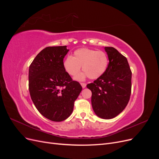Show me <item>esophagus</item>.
Masks as SVG:
<instances>
[{"mask_svg": "<svg viewBox=\"0 0 159 159\" xmlns=\"http://www.w3.org/2000/svg\"><path fill=\"white\" fill-rule=\"evenodd\" d=\"M81 86H82L83 88H85L86 87V84L85 83H81Z\"/></svg>", "mask_w": 159, "mask_h": 159, "instance_id": "obj_1", "label": "esophagus"}]
</instances>
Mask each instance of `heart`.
<instances>
[{"instance_id": "b5f03b06", "label": "heart", "mask_w": 159, "mask_h": 159, "mask_svg": "<svg viewBox=\"0 0 159 159\" xmlns=\"http://www.w3.org/2000/svg\"><path fill=\"white\" fill-rule=\"evenodd\" d=\"M108 58L103 51H95L88 48H80L74 53V57L68 56L64 62L65 70L71 75L78 74L82 66L84 73L80 74L76 79L84 80L86 76L90 79H97L106 71Z\"/></svg>"}]
</instances>
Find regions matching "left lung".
I'll return each instance as SVG.
<instances>
[{"label": "left lung", "instance_id": "8db88e82", "mask_svg": "<svg viewBox=\"0 0 159 159\" xmlns=\"http://www.w3.org/2000/svg\"><path fill=\"white\" fill-rule=\"evenodd\" d=\"M109 64L105 73L87 85L91 105L98 117L110 119L126 107L131 93L132 72L126 57L113 47H105Z\"/></svg>", "mask_w": 159, "mask_h": 159}]
</instances>
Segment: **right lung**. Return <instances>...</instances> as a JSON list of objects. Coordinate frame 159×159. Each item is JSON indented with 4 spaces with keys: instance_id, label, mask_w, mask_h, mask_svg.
Here are the masks:
<instances>
[{
    "instance_id": "add662e5",
    "label": "right lung",
    "mask_w": 159,
    "mask_h": 159,
    "mask_svg": "<svg viewBox=\"0 0 159 159\" xmlns=\"http://www.w3.org/2000/svg\"><path fill=\"white\" fill-rule=\"evenodd\" d=\"M66 46H49L38 54L29 67L28 88L35 107L52 121H62L73 111L82 87L65 70Z\"/></svg>"
}]
</instances>
